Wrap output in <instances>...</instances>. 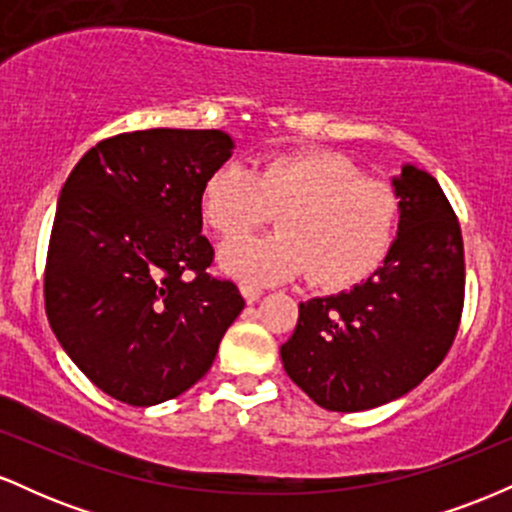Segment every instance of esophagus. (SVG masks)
Here are the masks:
<instances>
[{
	"instance_id": "34e87169",
	"label": "esophagus",
	"mask_w": 512,
	"mask_h": 512,
	"mask_svg": "<svg viewBox=\"0 0 512 512\" xmlns=\"http://www.w3.org/2000/svg\"><path fill=\"white\" fill-rule=\"evenodd\" d=\"M240 293H243L245 301L255 303L257 298L262 296V289H260V286H252V284H240Z\"/></svg>"
}]
</instances>
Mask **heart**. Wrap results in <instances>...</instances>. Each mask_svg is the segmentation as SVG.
<instances>
[{"instance_id": "heart-1", "label": "heart", "mask_w": 512, "mask_h": 512, "mask_svg": "<svg viewBox=\"0 0 512 512\" xmlns=\"http://www.w3.org/2000/svg\"><path fill=\"white\" fill-rule=\"evenodd\" d=\"M269 211H276L279 233L223 245V272L255 284L308 272L315 284L346 286L385 255L397 197L325 151L264 158L250 170L226 163L204 182L202 214L223 238L245 236Z\"/></svg>"}]
</instances>
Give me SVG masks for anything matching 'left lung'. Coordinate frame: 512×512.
<instances>
[{"mask_svg":"<svg viewBox=\"0 0 512 512\" xmlns=\"http://www.w3.org/2000/svg\"><path fill=\"white\" fill-rule=\"evenodd\" d=\"M397 236L361 284L298 305L281 344L286 375L317 407L366 411L404 397L440 366L464 301L462 233L438 180L414 163L392 178Z\"/></svg>","mask_w":512,"mask_h":512,"instance_id":"left-lung-1","label":"left lung"}]
</instances>
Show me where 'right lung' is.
Listing matches in <instances>:
<instances>
[{"instance_id":"right-lung-1","label":"right lung","mask_w":512,"mask_h":512,"mask_svg":"<svg viewBox=\"0 0 512 512\" xmlns=\"http://www.w3.org/2000/svg\"><path fill=\"white\" fill-rule=\"evenodd\" d=\"M221 129H142L76 163L52 223L45 310L57 342L105 395L154 407L207 375L245 308L207 274L202 187L233 156Z\"/></svg>"}]
</instances>
